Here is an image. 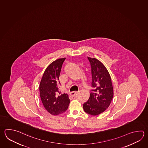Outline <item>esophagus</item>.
Instances as JSON below:
<instances>
[{"instance_id": "esophagus-1", "label": "esophagus", "mask_w": 148, "mask_h": 148, "mask_svg": "<svg viewBox=\"0 0 148 148\" xmlns=\"http://www.w3.org/2000/svg\"><path fill=\"white\" fill-rule=\"evenodd\" d=\"M77 93H78L77 91H73V92H70V95H71V96H73V97H74V96H75V95H76Z\"/></svg>"}]
</instances>
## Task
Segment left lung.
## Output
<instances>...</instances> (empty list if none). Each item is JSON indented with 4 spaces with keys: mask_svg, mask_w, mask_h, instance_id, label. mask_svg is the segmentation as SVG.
Returning a JSON list of instances; mask_svg holds the SVG:
<instances>
[{
    "mask_svg": "<svg viewBox=\"0 0 148 148\" xmlns=\"http://www.w3.org/2000/svg\"><path fill=\"white\" fill-rule=\"evenodd\" d=\"M92 75L91 92L84 104L86 113L98 115L109 107L113 97V89L109 73L104 65L96 58L88 57Z\"/></svg>",
    "mask_w": 148,
    "mask_h": 148,
    "instance_id": "1",
    "label": "left lung"
}]
</instances>
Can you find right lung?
<instances>
[{
	"mask_svg": "<svg viewBox=\"0 0 148 148\" xmlns=\"http://www.w3.org/2000/svg\"><path fill=\"white\" fill-rule=\"evenodd\" d=\"M66 58L58 59L47 67L39 86L41 100L44 107L52 115L64 113L67 110L70 99L67 94H61L59 75Z\"/></svg>",
	"mask_w": 148,
	"mask_h": 148,
	"instance_id": "add662e5",
	"label": "right lung"
}]
</instances>
